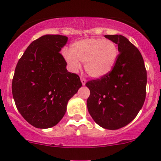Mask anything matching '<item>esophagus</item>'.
I'll use <instances>...</instances> for the list:
<instances>
[{
    "label": "esophagus",
    "instance_id": "34e87169",
    "mask_svg": "<svg viewBox=\"0 0 161 161\" xmlns=\"http://www.w3.org/2000/svg\"><path fill=\"white\" fill-rule=\"evenodd\" d=\"M80 81H81V83H82V85H85V84H86V79L84 78V77H80Z\"/></svg>",
    "mask_w": 161,
    "mask_h": 161
}]
</instances>
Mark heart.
Wrapping results in <instances>:
<instances>
[{
  "label": "heart",
  "mask_w": 161,
  "mask_h": 161,
  "mask_svg": "<svg viewBox=\"0 0 161 161\" xmlns=\"http://www.w3.org/2000/svg\"><path fill=\"white\" fill-rule=\"evenodd\" d=\"M118 54V47L114 41L92 37L74 42L70 51L65 52L63 56L71 70L78 71L81 62L84 63V69L90 77L99 79L112 71Z\"/></svg>",
  "instance_id": "1"
}]
</instances>
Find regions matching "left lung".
<instances>
[{"mask_svg": "<svg viewBox=\"0 0 161 161\" xmlns=\"http://www.w3.org/2000/svg\"><path fill=\"white\" fill-rule=\"evenodd\" d=\"M118 46L114 69L106 77L85 85L90 90L87 106L97 125L117 130L132 121L146 98V69L138 49L122 35H105Z\"/></svg>", "mask_w": 161, "mask_h": 161, "instance_id": "obj_1", "label": "left lung"}]
</instances>
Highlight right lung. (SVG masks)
Wrapping results in <instances>:
<instances>
[{
    "label": "right lung",
    "mask_w": 161,
    "mask_h": 161,
    "mask_svg": "<svg viewBox=\"0 0 161 161\" xmlns=\"http://www.w3.org/2000/svg\"><path fill=\"white\" fill-rule=\"evenodd\" d=\"M67 40L63 35L41 36L28 46L15 67L12 85L15 106L36 128L56 125L82 86L78 75L68 72L59 53Z\"/></svg>",
    "instance_id": "add662e5"
}]
</instances>
